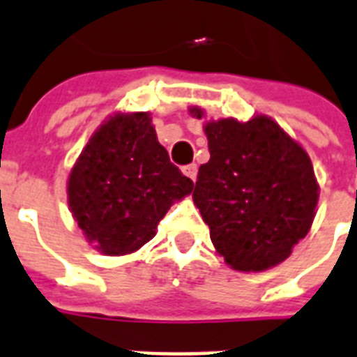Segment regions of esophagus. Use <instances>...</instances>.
I'll list each match as a JSON object with an SVG mask.
<instances>
[{
	"label": "esophagus",
	"mask_w": 357,
	"mask_h": 357,
	"mask_svg": "<svg viewBox=\"0 0 357 357\" xmlns=\"http://www.w3.org/2000/svg\"><path fill=\"white\" fill-rule=\"evenodd\" d=\"M183 174L187 176V178H190L192 181H196V176H198V167L194 163L187 165V167H183Z\"/></svg>",
	"instance_id": "obj_1"
}]
</instances>
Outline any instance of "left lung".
Masks as SVG:
<instances>
[{
	"label": "left lung",
	"mask_w": 357,
	"mask_h": 357,
	"mask_svg": "<svg viewBox=\"0 0 357 357\" xmlns=\"http://www.w3.org/2000/svg\"><path fill=\"white\" fill-rule=\"evenodd\" d=\"M204 117V109L190 108ZM211 159L198 170L192 199L211 240L236 271L284 262L308 234L319 185L310 155L271 117L208 121Z\"/></svg>",
	"instance_id": "left-lung-1"
}]
</instances>
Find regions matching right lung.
<instances>
[{
    "mask_svg": "<svg viewBox=\"0 0 357 357\" xmlns=\"http://www.w3.org/2000/svg\"><path fill=\"white\" fill-rule=\"evenodd\" d=\"M192 187L159 144L150 113H115L71 169L68 204L89 244L119 257L152 240L170 205Z\"/></svg>",
    "mask_w": 357,
    "mask_h": 357,
    "instance_id": "1",
    "label": "right lung"
}]
</instances>
